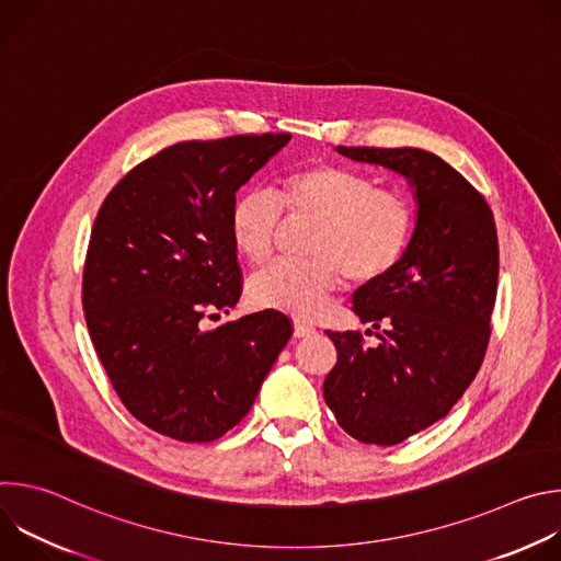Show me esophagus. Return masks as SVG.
I'll return each instance as SVG.
<instances>
[{
	"label": "esophagus",
	"instance_id": "esophagus-1",
	"mask_svg": "<svg viewBox=\"0 0 561 561\" xmlns=\"http://www.w3.org/2000/svg\"><path fill=\"white\" fill-rule=\"evenodd\" d=\"M314 333V329L310 327V324H306V322H295V337H308V335H312Z\"/></svg>",
	"mask_w": 561,
	"mask_h": 561
}]
</instances>
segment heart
<instances>
[{
  "instance_id": "heart-1",
  "label": "heart",
  "mask_w": 561,
  "mask_h": 561,
  "mask_svg": "<svg viewBox=\"0 0 561 561\" xmlns=\"http://www.w3.org/2000/svg\"><path fill=\"white\" fill-rule=\"evenodd\" d=\"M283 202L290 215L314 217L308 239L312 257L273 262L249 279V297L260 308L317 317L348 277L368 286L390 275L404 260L417 226L409 193L377 186L359 171L337 164H306L282 175L277 197L268 188H247L228 210L234 251L260 264L275 247Z\"/></svg>"
}]
</instances>
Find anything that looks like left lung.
Returning <instances> with one entry per match:
<instances>
[{
  "mask_svg": "<svg viewBox=\"0 0 561 561\" xmlns=\"http://www.w3.org/2000/svg\"><path fill=\"white\" fill-rule=\"evenodd\" d=\"M337 150L402 173L420 204L404 260L353 295V312L381 331L379 344L366 346L357 331H327L337 348L324 381L329 409L357 442L392 446L446 417L484 362L500 275L497 228L484 195L428 150Z\"/></svg>",
  "mask_w": 561,
  "mask_h": 561,
  "instance_id": "1",
  "label": "left lung"
}]
</instances>
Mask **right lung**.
Masks as SVG:
<instances>
[{
    "instance_id": "add662e5",
    "label": "right lung",
    "mask_w": 561,
    "mask_h": 561,
    "mask_svg": "<svg viewBox=\"0 0 561 561\" xmlns=\"http://www.w3.org/2000/svg\"><path fill=\"white\" fill-rule=\"evenodd\" d=\"M288 133L180 141L106 195L84 262L82 304L95 353L128 413L178 442H213L244 420L290 319L262 310L217 329L242 268L228 210Z\"/></svg>"
}]
</instances>
